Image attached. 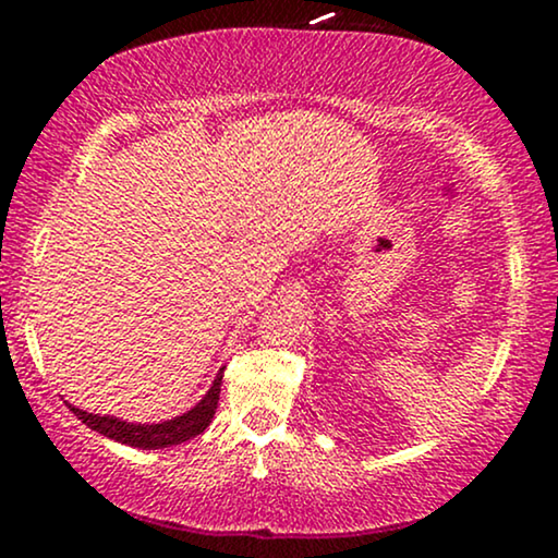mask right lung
Masks as SVG:
<instances>
[{
	"label": "right lung",
	"mask_w": 558,
	"mask_h": 558,
	"mask_svg": "<svg viewBox=\"0 0 558 558\" xmlns=\"http://www.w3.org/2000/svg\"><path fill=\"white\" fill-rule=\"evenodd\" d=\"M220 383H222V369L217 373L213 388L207 390V396H204L191 412H185L183 417L159 422V425H131V422L114 420V417H99V414H88L75 407H70V412H73L83 425L92 427V430L107 435V438L112 440H120V444L125 446L168 448V446L183 444V440H191L194 435L207 430L209 422L215 417L217 401H220Z\"/></svg>",
	"instance_id": "1"
}]
</instances>
